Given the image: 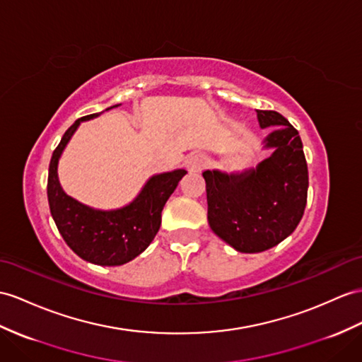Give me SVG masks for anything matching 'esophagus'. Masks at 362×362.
<instances>
[{
  "label": "esophagus",
  "instance_id": "34e87169",
  "mask_svg": "<svg viewBox=\"0 0 362 362\" xmlns=\"http://www.w3.org/2000/svg\"><path fill=\"white\" fill-rule=\"evenodd\" d=\"M206 165V158L198 153H192L190 156H187L186 160V167L189 172H199L202 170V167Z\"/></svg>",
  "mask_w": 362,
  "mask_h": 362
}]
</instances>
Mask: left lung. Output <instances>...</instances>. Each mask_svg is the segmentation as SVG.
Listing matches in <instances>:
<instances>
[{
  "label": "left lung",
  "mask_w": 362,
  "mask_h": 362,
  "mask_svg": "<svg viewBox=\"0 0 362 362\" xmlns=\"http://www.w3.org/2000/svg\"><path fill=\"white\" fill-rule=\"evenodd\" d=\"M257 117L261 129L275 127L262 141L272 155L244 172L202 173L210 228L243 253H259L284 241L307 204L308 172L298 130L278 112L257 110Z\"/></svg>",
  "instance_id": "8db88e82"
}]
</instances>
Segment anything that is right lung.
I'll list each match as a JSON object with an SVG mask.
<instances>
[{
    "label": "right lung",
    "mask_w": 362,
    "mask_h": 362,
    "mask_svg": "<svg viewBox=\"0 0 362 362\" xmlns=\"http://www.w3.org/2000/svg\"><path fill=\"white\" fill-rule=\"evenodd\" d=\"M101 113L76 119L61 138L49 164L47 198L61 236L79 258L96 266H121L136 258L153 241L160 230L165 202L187 172L176 169L151 176L134 201L113 210L93 209L69 197L58 180L59 158L79 124Z\"/></svg>",
    "instance_id": "1"
}]
</instances>
